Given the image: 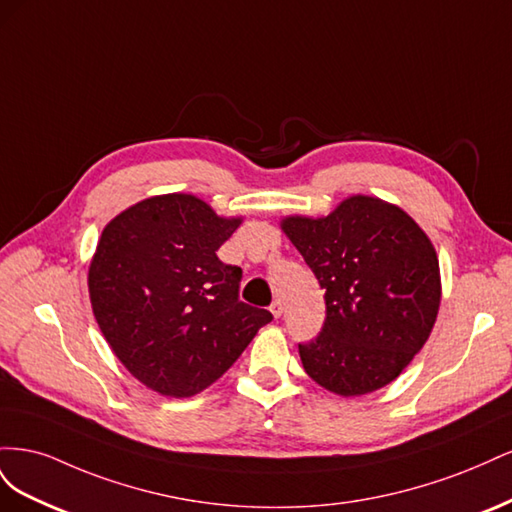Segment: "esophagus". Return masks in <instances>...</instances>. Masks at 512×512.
I'll list each match as a JSON object with an SVG mask.
<instances>
[{"mask_svg":"<svg viewBox=\"0 0 512 512\" xmlns=\"http://www.w3.org/2000/svg\"><path fill=\"white\" fill-rule=\"evenodd\" d=\"M269 309H271V314H273V318H280V316L284 314V305H282V301H280V299H277V301H273Z\"/></svg>","mask_w":512,"mask_h":512,"instance_id":"obj_1","label":"esophagus"}]
</instances>
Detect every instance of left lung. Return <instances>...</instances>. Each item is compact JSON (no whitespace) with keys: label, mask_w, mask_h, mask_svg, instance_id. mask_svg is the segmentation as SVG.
Instances as JSON below:
<instances>
[{"label":"left lung","mask_w":512,"mask_h":512,"mask_svg":"<svg viewBox=\"0 0 512 512\" xmlns=\"http://www.w3.org/2000/svg\"><path fill=\"white\" fill-rule=\"evenodd\" d=\"M280 226L327 303L320 335L299 344L307 376L342 397L391 384L425 346L440 309L438 254L425 230L363 194L324 218L288 215Z\"/></svg>","instance_id":"obj_1"}]
</instances>
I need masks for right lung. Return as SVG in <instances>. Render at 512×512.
Here are the masks:
<instances>
[{"instance_id":"add662e5","label":"right lung","mask_w":512,"mask_h":512,"mask_svg":"<svg viewBox=\"0 0 512 512\" xmlns=\"http://www.w3.org/2000/svg\"><path fill=\"white\" fill-rule=\"evenodd\" d=\"M241 222L192 194H162L104 226L87 275L91 309L147 389L177 399L205 391L273 320L239 301L241 269L215 254Z\"/></svg>"}]
</instances>
